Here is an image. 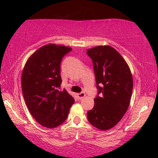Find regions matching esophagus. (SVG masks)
<instances>
[{
	"instance_id": "1",
	"label": "esophagus",
	"mask_w": 158,
	"mask_h": 158,
	"mask_svg": "<svg viewBox=\"0 0 158 158\" xmlns=\"http://www.w3.org/2000/svg\"><path fill=\"white\" fill-rule=\"evenodd\" d=\"M77 96L79 99H82V98H83L85 96V92H80V93L77 94Z\"/></svg>"
}]
</instances>
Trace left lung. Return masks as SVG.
I'll return each instance as SVG.
<instances>
[{"label":"left lung","instance_id":"left-lung-1","mask_svg":"<svg viewBox=\"0 0 158 158\" xmlns=\"http://www.w3.org/2000/svg\"><path fill=\"white\" fill-rule=\"evenodd\" d=\"M92 59L98 89L95 106L87 112L89 122L100 130L117 125L127 111L133 89V79L121 54L109 46L87 49Z\"/></svg>","mask_w":158,"mask_h":158}]
</instances>
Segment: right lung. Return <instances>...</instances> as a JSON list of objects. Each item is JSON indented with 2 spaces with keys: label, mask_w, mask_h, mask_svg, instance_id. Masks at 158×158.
<instances>
[{
  "label": "right lung",
  "mask_w": 158,
  "mask_h": 158,
  "mask_svg": "<svg viewBox=\"0 0 158 158\" xmlns=\"http://www.w3.org/2000/svg\"><path fill=\"white\" fill-rule=\"evenodd\" d=\"M72 48L48 44L28 59L21 76L23 98L30 114L43 126L53 128L67 118L75 100L62 82L60 63Z\"/></svg>",
  "instance_id": "add662e5"
}]
</instances>
